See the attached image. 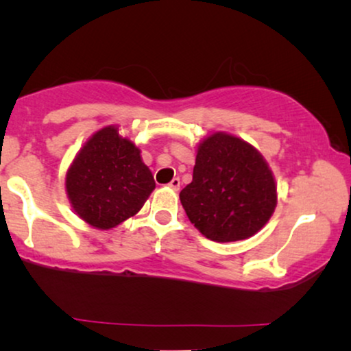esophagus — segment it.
I'll use <instances>...</instances> for the list:
<instances>
[{
	"mask_svg": "<svg viewBox=\"0 0 351 351\" xmlns=\"http://www.w3.org/2000/svg\"><path fill=\"white\" fill-rule=\"evenodd\" d=\"M169 189H172L174 191H177V190L180 189V179H179V177H176V179H172V180H171Z\"/></svg>",
	"mask_w": 351,
	"mask_h": 351,
	"instance_id": "esophagus-1",
	"label": "esophagus"
}]
</instances>
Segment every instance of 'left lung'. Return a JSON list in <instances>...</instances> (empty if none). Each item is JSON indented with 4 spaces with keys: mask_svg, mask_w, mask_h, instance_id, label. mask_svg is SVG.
I'll return each mask as SVG.
<instances>
[{
    "mask_svg": "<svg viewBox=\"0 0 351 351\" xmlns=\"http://www.w3.org/2000/svg\"><path fill=\"white\" fill-rule=\"evenodd\" d=\"M180 203L210 241H239L261 232L275 213L276 180L256 147L215 131L196 145L193 180L180 191Z\"/></svg>",
    "mask_w": 351,
    "mask_h": 351,
    "instance_id": "left-lung-1",
    "label": "left lung"
}]
</instances>
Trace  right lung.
<instances>
[{
  "mask_svg": "<svg viewBox=\"0 0 351 351\" xmlns=\"http://www.w3.org/2000/svg\"><path fill=\"white\" fill-rule=\"evenodd\" d=\"M155 186L141 148L114 124L84 142L65 174L75 214L97 230H112L134 217Z\"/></svg>",
  "mask_w": 351,
  "mask_h": 351,
  "instance_id": "add662e5",
  "label": "right lung"
}]
</instances>
